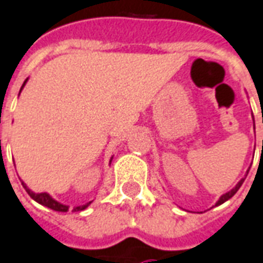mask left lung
I'll return each mask as SVG.
<instances>
[{
  "mask_svg": "<svg viewBox=\"0 0 263 263\" xmlns=\"http://www.w3.org/2000/svg\"><path fill=\"white\" fill-rule=\"evenodd\" d=\"M243 180H245V178H242L241 181L236 184L235 188H232V190H231V191H228L227 194L222 195V197L219 198V201H218V202H217V205H219V204H222V202H225V201H227V200H230L232 195H235L236 191H238V190H239V187H241V185H242V182H243Z\"/></svg>",
  "mask_w": 263,
  "mask_h": 263,
  "instance_id": "8db88e82",
  "label": "left lung"
}]
</instances>
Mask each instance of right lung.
<instances>
[{
  "label": "right lung",
  "instance_id": "1",
  "mask_svg": "<svg viewBox=\"0 0 263 263\" xmlns=\"http://www.w3.org/2000/svg\"><path fill=\"white\" fill-rule=\"evenodd\" d=\"M25 82H24V85H25ZM24 85H22V86H24ZM22 185H24V188L27 190V193L29 194V197H31L32 200L36 201V202H39V204L48 206V208H51V210H53V211L66 212L69 210V206L63 205V204H61V202L55 201L49 194H46V193H38V194H36V193H32V191H31V190H29V188H28L27 185L24 184V182H22ZM89 204H90V202H89ZM89 204H85V205H81V206H76V208H73V211H82V210H85V208H86Z\"/></svg>",
  "mask_w": 263,
  "mask_h": 263
}]
</instances>
